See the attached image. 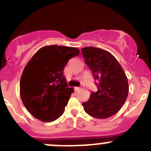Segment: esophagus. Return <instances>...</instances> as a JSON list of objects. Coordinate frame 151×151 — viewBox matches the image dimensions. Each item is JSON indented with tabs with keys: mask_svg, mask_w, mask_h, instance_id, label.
<instances>
[{
	"mask_svg": "<svg viewBox=\"0 0 151 151\" xmlns=\"http://www.w3.org/2000/svg\"><path fill=\"white\" fill-rule=\"evenodd\" d=\"M74 89H75V91H79V90L81 89V88H79V87H76V88H74Z\"/></svg>",
	"mask_w": 151,
	"mask_h": 151,
	"instance_id": "esophagus-1",
	"label": "esophagus"
}]
</instances>
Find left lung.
<instances>
[{"label":"left lung","instance_id":"obj_1","mask_svg":"<svg viewBox=\"0 0 151 151\" xmlns=\"http://www.w3.org/2000/svg\"><path fill=\"white\" fill-rule=\"evenodd\" d=\"M85 63L98 83V91L91 92L83 103L86 113L98 119L116 114L124 104L129 94L128 79L117 59L106 50L94 47L81 50Z\"/></svg>","mask_w":151,"mask_h":151}]
</instances>
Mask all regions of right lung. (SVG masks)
<instances>
[{"mask_svg": "<svg viewBox=\"0 0 151 151\" xmlns=\"http://www.w3.org/2000/svg\"><path fill=\"white\" fill-rule=\"evenodd\" d=\"M80 54L77 47L50 45L39 49L23 70L19 83L22 103L34 118L52 122L61 116L72 88L63 70L68 60Z\"/></svg>", "mask_w": 151, "mask_h": 151, "instance_id": "right-lung-1", "label": "right lung"}]
</instances>
